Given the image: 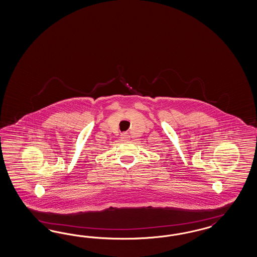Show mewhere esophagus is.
<instances>
[{
	"label": "esophagus",
	"instance_id": "1",
	"mask_svg": "<svg viewBox=\"0 0 257 257\" xmlns=\"http://www.w3.org/2000/svg\"><path fill=\"white\" fill-rule=\"evenodd\" d=\"M121 139L124 140V141H126V140L130 139V136L127 135V133H122V134H121Z\"/></svg>",
	"mask_w": 257,
	"mask_h": 257
}]
</instances>
